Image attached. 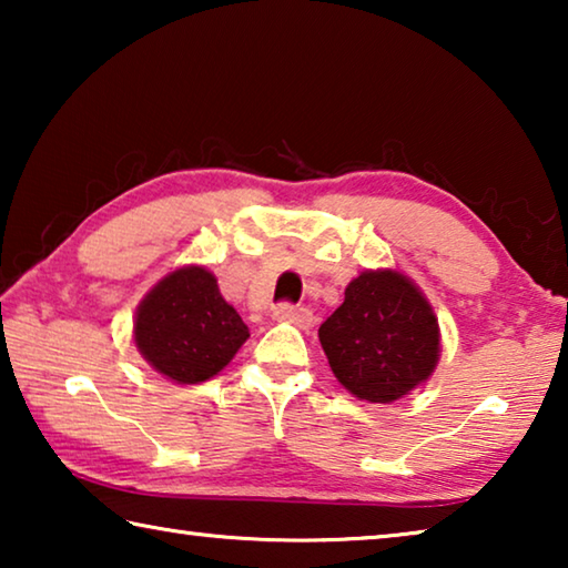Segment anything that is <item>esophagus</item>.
Segmentation results:
<instances>
[{"mask_svg": "<svg viewBox=\"0 0 568 568\" xmlns=\"http://www.w3.org/2000/svg\"><path fill=\"white\" fill-rule=\"evenodd\" d=\"M275 321H283V323H291L295 328H311L313 325V313L307 311V307H297L291 303H281L273 311Z\"/></svg>", "mask_w": 568, "mask_h": 568, "instance_id": "esophagus-1", "label": "esophagus"}]
</instances>
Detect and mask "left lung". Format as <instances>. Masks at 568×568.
I'll return each instance as SVG.
<instances>
[{
  "label": "left lung",
  "mask_w": 568,
  "mask_h": 568,
  "mask_svg": "<svg viewBox=\"0 0 568 568\" xmlns=\"http://www.w3.org/2000/svg\"><path fill=\"white\" fill-rule=\"evenodd\" d=\"M318 338L333 376L358 400L393 403L434 376L440 328L434 305L393 267L363 271Z\"/></svg>",
  "instance_id": "1"
}]
</instances>
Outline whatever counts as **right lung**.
Here are the masks:
<instances>
[{
    "label": "right lung",
    "mask_w": 568,
    "mask_h": 568,
    "mask_svg": "<svg viewBox=\"0 0 568 568\" xmlns=\"http://www.w3.org/2000/svg\"><path fill=\"white\" fill-rule=\"evenodd\" d=\"M132 338L160 376L192 386L217 376L250 338L237 311L203 265H182L150 287L134 313Z\"/></svg>",
    "instance_id": "1"
}]
</instances>
